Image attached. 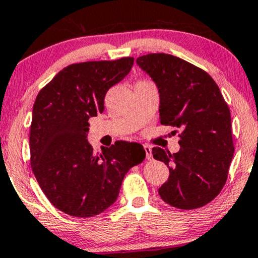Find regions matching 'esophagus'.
I'll use <instances>...</instances> for the list:
<instances>
[{
  "label": "esophagus",
  "mask_w": 258,
  "mask_h": 258,
  "mask_svg": "<svg viewBox=\"0 0 258 258\" xmlns=\"http://www.w3.org/2000/svg\"><path fill=\"white\" fill-rule=\"evenodd\" d=\"M144 150H146L147 160H152L153 155H152V148H150V146H144Z\"/></svg>",
  "instance_id": "esophagus-1"
}]
</instances>
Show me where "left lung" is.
I'll return each instance as SVG.
<instances>
[{
  "mask_svg": "<svg viewBox=\"0 0 258 258\" xmlns=\"http://www.w3.org/2000/svg\"><path fill=\"white\" fill-rule=\"evenodd\" d=\"M136 63L158 87L160 122L182 131L179 152L153 148L154 159L170 170L159 195L180 210L205 206L226 184L234 154L226 100L209 74L178 57L152 53Z\"/></svg>",
  "mask_w": 258,
  "mask_h": 258,
  "instance_id": "left-lung-1",
  "label": "left lung"
}]
</instances>
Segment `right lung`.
Returning <instances> with one entry per match:
<instances>
[{
	"instance_id": "right-lung-1",
	"label": "right lung",
	"mask_w": 258,
	"mask_h": 258,
	"mask_svg": "<svg viewBox=\"0 0 258 258\" xmlns=\"http://www.w3.org/2000/svg\"><path fill=\"white\" fill-rule=\"evenodd\" d=\"M132 65V57L72 64L37 94L31 168L47 199L64 214L84 218L102 214L116 201L130 168L146 158L139 143L117 141L94 154L87 141L88 120L103 112L106 92Z\"/></svg>"
}]
</instances>
